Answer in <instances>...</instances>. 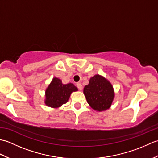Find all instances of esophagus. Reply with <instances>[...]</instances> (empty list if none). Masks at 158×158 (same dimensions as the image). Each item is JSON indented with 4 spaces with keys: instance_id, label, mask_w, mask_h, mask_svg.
<instances>
[{
    "instance_id": "1",
    "label": "esophagus",
    "mask_w": 158,
    "mask_h": 158,
    "mask_svg": "<svg viewBox=\"0 0 158 158\" xmlns=\"http://www.w3.org/2000/svg\"><path fill=\"white\" fill-rule=\"evenodd\" d=\"M77 88H78L79 90H81L83 89V86H82L81 83H77Z\"/></svg>"
}]
</instances>
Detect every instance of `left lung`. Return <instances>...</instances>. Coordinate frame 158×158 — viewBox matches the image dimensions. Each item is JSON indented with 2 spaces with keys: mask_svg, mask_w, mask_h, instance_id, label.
Here are the masks:
<instances>
[{
  "mask_svg": "<svg viewBox=\"0 0 158 158\" xmlns=\"http://www.w3.org/2000/svg\"><path fill=\"white\" fill-rule=\"evenodd\" d=\"M83 93L90 106L99 111L108 109L114 98L110 83L99 75L90 79L89 84L85 86Z\"/></svg>",
  "mask_w": 158,
  "mask_h": 158,
  "instance_id": "obj_1",
  "label": "left lung"
}]
</instances>
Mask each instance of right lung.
<instances>
[{"label": "right lung", "instance_id": "obj_1", "mask_svg": "<svg viewBox=\"0 0 158 158\" xmlns=\"http://www.w3.org/2000/svg\"><path fill=\"white\" fill-rule=\"evenodd\" d=\"M77 91V88L73 83L64 85L58 78L53 79L45 92V104L47 106L57 108L67 102L70 94Z\"/></svg>", "mask_w": 158, "mask_h": 158}]
</instances>
